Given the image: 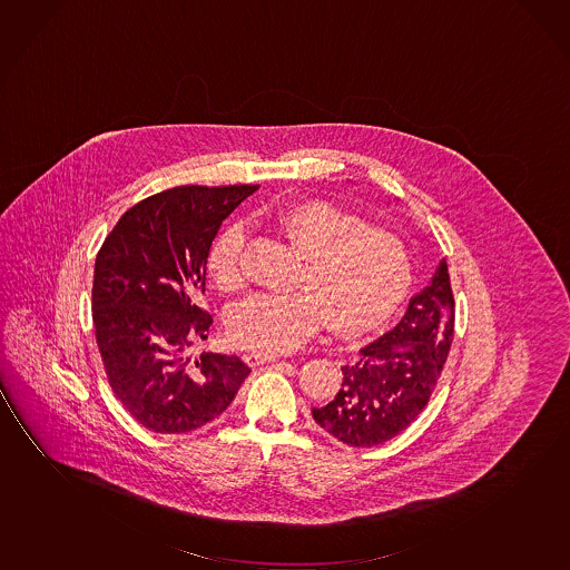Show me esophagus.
<instances>
[{
	"mask_svg": "<svg viewBox=\"0 0 570 570\" xmlns=\"http://www.w3.org/2000/svg\"><path fill=\"white\" fill-rule=\"evenodd\" d=\"M245 360L250 367H258V365H264V363H274V361H278V355H266V353L253 351V353H246Z\"/></svg>",
	"mask_w": 570,
	"mask_h": 570,
	"instance_id": "1",
	"label": "esophagus"
}]
</instances>
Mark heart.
Returning a JSON list of instances; mask_svg holds the SVG:
<instances>
[{"label":"heart","mask_w":570,"mask_h":570,"mask_svg":"<svg viewBox=\"0 0 570 570\" xmlns=\"http://www.w3.org/2000/svg\"><path fill=\"white\" fill-rule=\"evenodd\" d=\"M272 228L304 256L294 294H256L230 309V340L266 355L296 350L330 320L355 337L375 330L411 286V256L385 228L330 203L304 202L272 210ZM245 230L228 227L210 246V276L223 289L243 284Z\"/></svg>","instance_id":"obj_1"}]
</instances>
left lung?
<instances>
[{
	"label": "left lung",
	"instance_id": "obj_1",
	"mask_svg": "<svg viewBox=\"0 0 570 570\" xmlns=\"http://www.w3.org/2000/svg\"><path fill=\"white\" fill-rule=\"evenodd\" d=\"M452 340L454 296L442 258L401 322L343 365L342 389L332 403L312 409L314 421L350 446L394 439L429 404Z\"/></svg>",
	"mask_w": 570,
	"mask_h": 570
}]
</instances>
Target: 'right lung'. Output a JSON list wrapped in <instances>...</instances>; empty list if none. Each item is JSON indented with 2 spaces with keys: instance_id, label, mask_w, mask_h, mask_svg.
<instances>
[{
  "instance_id": "obj_1",
  "label": "right lung",
  "mask_w": 570,
  "mask_h": 570,
  "mask_svg": "<svg viewBox=\"0 0 570 570\" xmlns=\"http://www.w3.org/2000/svg\"><path fill=\"white\" fill-rule=\"evenodd\" d=\"M258 185H181L126 210L98 250L92 322L116 399L144 429L181 434L227 411L250 368L189 347L213 317L199 304L210 245Z\"/></svg>"
}]
</instances>
